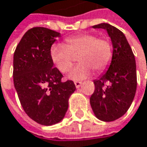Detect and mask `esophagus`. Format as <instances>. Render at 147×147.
Instances as JSON below:
<instances>
[{
  "instance_id": "34e87169",
  "label": "esophagus",
  "mask_w": 147,
  "mask_h": 147,
  "mask_svg": "<svg viewBox=\"0 0 147 147\" xmlns=\"http://www.w3.org/2000/svg\"><path fill=\"white\" fill-rule=\"evenodd\" d=\"M75 85H76V88H80V86L82 85V82H75Z\"/></svg>"
}]
</instances>
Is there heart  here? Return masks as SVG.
I'll use <instances>...</instances> for the list:
<instances>
[{
	"label": "heart",
	"instance_id": "obj_1",
	"mask_svg": "<svg viewBox=\"0 0 147 147\" xmlns=\"http://www.w3.org/2000/svg\"><path fill=\"white\" fill-rule=\"evenodd\" d=\"M50 55L53 64L62 73L68 72L78 55L77 65L69 78L77 81L88 77L92 70L103 71L112 58V47L109 41L98 38L94 34H81L65 38V44L56 43L51 47Z\"/></svg>",
	"mask_w": 147,
	"mask_h": 147
}]
</instances>
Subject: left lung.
<instances>
[{"label":"left lung","instance_id":"obj_1","mask_svg":"<svg viewBox=\"0 0 147 147\" xmlns=\"http://www.w3.org/2000/svg\"><path fill=\"white\" fill-rule=\"evenodd\" d=\"M93 28L107 31L113 52L107 71L94 81L95 89L90 97V105L98 119L111 122L127 112L134 98L137 87L135 59L124 34L117 28L106 23Z\"/></svg>","mask_w":147,"mask_h":147}]
</instances>
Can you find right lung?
Wrapping results in <instances>:
<instances>
[{"mask_svg": "<svg viewBox=\"0 0 147 147\" xmlns=\"http://www.w3.org/2000/svg\"><path fill=\"white\" fill-rule=\"evenodd\" d=\"M60 33L34 27L22 37L13 55V82L25 113L42 125L59 123L65 117L69 98L76 90L71 80L53 67L50 49Z\"/></svg>", "mask_w": 147, "mask_h": 147, "instance_id": "add662e5", "label": "right lung"}]
</instances>
